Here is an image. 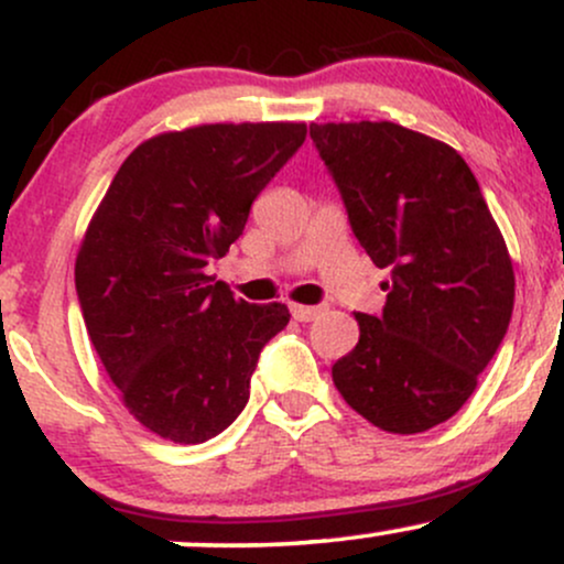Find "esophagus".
I'll return each instance as SVG.
<instances>
[{
	"instance_id": "1",
	"label": "esophagus",
	"mask_w": 564,
	"mask_h": 564,
	"mask_svg": "<svg viewBox=\"0 0 564 564\" xmlns=\"http://www.w3.org/2000/svg\"><path fill=\"white\" fill-rule=\"evenodd\" d=\"M321 313H323V307H307V304H291V315H294V321H300V323L315 321Z\"/></svg>"
}]
</instances>
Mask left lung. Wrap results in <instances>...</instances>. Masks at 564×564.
<instances>
[{
    "mask_svg": "<svg viewBox=\"0 0 564 564\" xmlns=\"http://www.w3.org/2000/svg\"><path fill=\"white\" fill-rule=\"evenodd\" d=\"M355 238L390 268L381 315L332 368L349 408L394 435L448 422L507 336L514 270L480 185L451 145L392 121L310 124Z\"/></svg>",
    "mask_w": 564,
    "mask_h": 564,
    "instance_id": "left-lung-1",
    "label": "left lung"
}]
</instances>
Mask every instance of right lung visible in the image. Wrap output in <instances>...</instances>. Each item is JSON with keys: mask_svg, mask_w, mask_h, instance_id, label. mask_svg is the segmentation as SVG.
Instances as JSON below:
<instances>
[{"mask_svg": "<svg viewBox=\"0 0 564 564\" xmlns=\"http://www.w3.org/2000/svg\"><path fill=\"white\" fill-rule=\"evenodd\" d=\"M304 134L294 121L156 134L97 206L76 257L84 326L153 435L196 445L236 422L262 347L286 328V304L236 300L209 268Z\"/></svg>", "mask_w": 564, "mask_h": 564, "instance_id": "add662e5", "label": "right lung"}]
</instances>
